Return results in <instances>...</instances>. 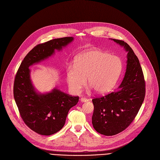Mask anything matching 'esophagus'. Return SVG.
<instances>
[{
  "instance_id": "34e87169",
  "label": "esophagus",
  "mask_w": 160,
  "mask_h": 160,
  "mask_svg": "<svg viewBox=\"0 0 160 160\" xmlns=\"http://www.w3.org/2000/svg\"><path fill=\"white\" fill-rule=\"evenodd\" d=\"M80 101H81V102H85L88 101V99H87V98H83V97H82V98H80Z\"/></svg>"
}]
</instances>
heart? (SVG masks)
<instances>
[{"instance_id":"heart-1","label":"heart","mask_w":160,"mask_h":160,"mask_svg":"<svg viewBox=\"0 0 160 160\" xmlns=\"http://www.w3.org/2000/svg\"><path fill=\"white\" fill-rule=\"evenodd\" d=\"M122 63L117 56L97 49H88L80 53L74 59V67L67 72V82L70 90L79 92L87 84L98 94L111 91L118 80Z\"/></svg>"}]
</instances>
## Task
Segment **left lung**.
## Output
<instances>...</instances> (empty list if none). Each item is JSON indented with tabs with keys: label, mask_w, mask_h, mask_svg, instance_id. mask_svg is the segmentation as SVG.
<instances>
[{
	"label": "left lung",
	"mask_w": 160,
	"mask_h": 160,
	"mask_svg": "<svg viewBox=\"0 0 160 160\" xmlns=\"http://www.w3.org/2000/svg\"><path fill=\"white\" fill-rule=\"evenodd\" d=\"M111 40L127 52V60L124 77L118 89L92 100V126L97 132L104 136L116 135L128 127L138 112L146 92L144 75L134 52L124 41Z\"/></svg>",
	"instance_id": "1"
}]
</instances>
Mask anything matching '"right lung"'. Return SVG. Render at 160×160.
<instances>
[{"instance_id": "right-lung-1", "label": "right lung", "mask_w": 160, "mask_h": 160, "mask_svg": "<svg viewBox=\"0 0 160 160\" xmlns=\"http://www.w3.org/2000/svg\"><path fill=\"white\" fill-rule=\"evenodd\" d=\"M74 40L73 37L52 40L36 46L26 55L15 77L14 97L25 124L35 132L49 136L58 132L65 125L71 108L79 101L56 87L49 92L38 91L32 81L30 66L45 61L62 51Z\"/></svg>"}]
</instances>
